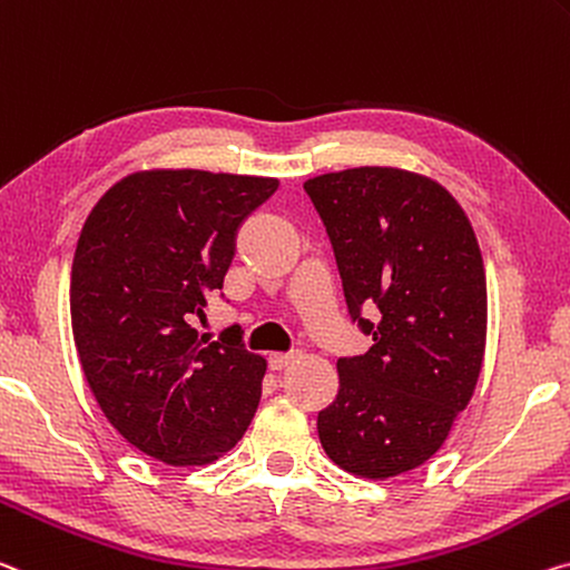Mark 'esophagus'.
<instances>
[{
	"label": "esophagus",
	"mask_w": 570,
	"mask_h": 570,
	"mask_svg": "<svg viewBox=\"0 0 570 570\" xmlns=\"http://www.w3.org/2000/svg\"><path fill=\"white\" fill-rule=\"evenodd\" d=\"M296 357H299V352H271L268 367L271 370H284L286 365H292Z\"/></svg>",
	"instance_id": "obj_1"
}]
</instances>
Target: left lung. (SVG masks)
<instances>
[{"label":"left lung","instance_id":"8db88e82","mask_svg":"<svg viewBox=\"0 0 570 570\" xmlns=\"http://www.w3.org/2000/svg\"><path fill=\"white\" fill-rule=\"evenodd\" d=\"M337 258L352 322L373 334L340 357V391L320 411L327 456L387 480L421 466L472 401L487 342L480 243L446 187L395 167H355L304 183ZM379 306L370 323L363 308Z\"/></svg>","mask_w":570,"mask_h":570}]
</instances>
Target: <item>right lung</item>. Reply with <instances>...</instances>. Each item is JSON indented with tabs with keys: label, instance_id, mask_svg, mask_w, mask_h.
Here are the masks:
<instances>
[{
	"label": "right lung",
	"instance_id": "obj_1",
	"mask_svg": "<svg viewBox=\"0 0 570 570\" xmlns=\"http://www.w3.org/2000/svg\"><path fill=\"white\" fill-rule=\"evenodd\" d=\"M278 179L203 169L134 171L96 203L70 274V322L86 381L111 426L147 456L203 466L246 433L266 360L233 324L193 330L223 288L240 223Z\"/></svg>",
	"mask_w": 570,
	"mask_h": 570
}]
</instances>
